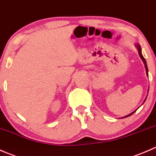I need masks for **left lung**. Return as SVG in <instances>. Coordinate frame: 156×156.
Segmentation results:
<instances>
[{"label":"left lung","mask_w":156,"mask_h":156,"mask_svg":"<svg viewBox=\"0 0 156 156\" xmlns=\"http://www.w3.org/2000/svg\"><path fill=\"white\" fill-rule=\"evenodd\" d=\"M136 47H137V48H138L139 55H140V58H141V59L143 60V63H144V64H145V67H146V73H147V75H148V67H147V65H146V60H145V58H143V55H142V53H141V48H140V45H139V44H136ZM145 101H146V99H145ZM135 112H136V111H135ZM133 112V113L130 114V115H127V116H125V118H127V117L130 116V115H133V114L134 112Z\"/></svg>","instance_id":"obj_1"}]
</instances>
